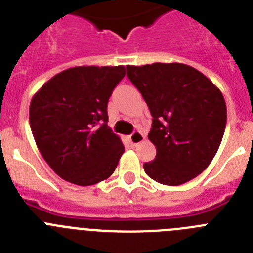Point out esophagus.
I'll list each match as a JSON object with an SVG mask.
<instances>
[{"mask_svg":"<svg viewBox=\"0 0 253 253\" xmlns=\"http://www.w3.org/2000/svg\"><path fill=\"white\" fill-rule=\"evenodd\" d=\"M143 140H144V135H143V133H140V131H134L130 137H129V142H130L133 146H138V144L142 143Z\"/></svg>","mask_w":253,"mask_h":253,"instance_id":"esophagus-1","label":"esophagus"}]
</instances>
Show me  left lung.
<instances>
[{"label":"left lung","instance_id":"1","mask_svg":"<svg viewBox=\"0 0 253 253\" xmlns=\"http://www.w3.org/2000/svg\"><path fill=\"white\" fill-rule=\"evenodd\" d=\"M126 75L148 105V139L156 158L143 165L152 180L178 186L210 165L222 143L227 106L218 87L184 63L126 66Z\"/></svg>","mask_w":253,"mask_h":253}]
</instances>
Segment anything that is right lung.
<instances>
[{
  "label": "right lung",
  "instance_id": "1",
  "mask_svg": "<svg viewBox=\"0 0 253 253\" xmlns=\"http://www.w3.org/2000/svg\"><path fill=\"white\" fill-rule=\"evenodd\" d=\"M124 76V66L72 67L33 96L29 119L35 143L63 180L90 186L115 171L124 146L107 125V102Z\"/></svg>",
  "mask_w": 253,
  "mask_h": 253
}]
</instances>
